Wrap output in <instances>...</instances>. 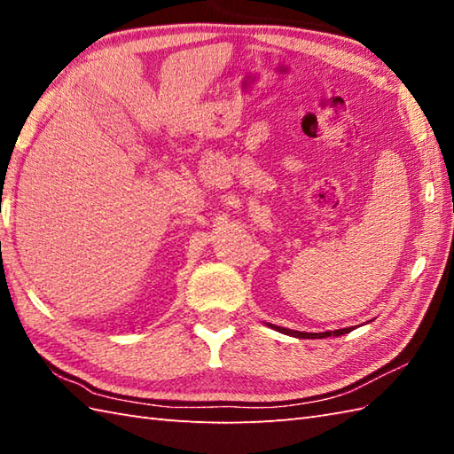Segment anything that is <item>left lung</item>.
<instances>
[{
  "label": "left lung",
  "mask_w": 454,
  "mask_h": 454,
  "mask_svg": "<svg viewBox=\"0 0 454 454\" xmlns=\"http://www.w3.org/2000/svg\"><path fill=\"white\" fill-rule=\"evenodd\" d=\"M269 327H273V330L281 332L285 335H291V337H298V340H322V337H337V335H343V333H349L351 327H343V330H335V332H320V333H308V332H294V330H288V327H281V325H273L269 324Z\"/></svg>",
  "instance_id": "left-lung-1"
}]
</instances>
